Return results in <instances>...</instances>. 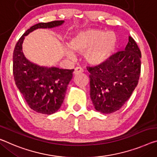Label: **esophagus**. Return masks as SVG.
Here are the masks:
<instances>
[{
    "instance_id": "1",
    "label": "esophagus",
    "mask_w": 157,
    "mask_h": 157,
    "mask_svg": "<svg viewBox=\"0 0 157 157\" xmlns=\"http://www.w3.org/2000/svg\"><path fill=\"white\" fill-rule=\"evenodd\" d=\"M83 72H84V70L82 68H81V67H77V68H75V71H74V74L78 75V74L83 73Z\"/></svg>"
}]
</instances>
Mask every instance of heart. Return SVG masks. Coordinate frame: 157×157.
Segmentation results:
<instances>
[{
    "label": "heart",
    "mask_w": 157,
    "mask_h": 157,
    "mask_svg": "<svg viewBox=\"0 0 157 157\" xmlns=\"http://www.w3.org/2000/svg\"><path fill=\"white\" fill-rule=\"evenodd\" d=\"M117 37L113 32L98 29H87L78 32L68 43L69 49L66 51L69 58H73V52H84L89 63L98 65L105 61L115 49Z\"/></svg>",
    "instance_id": "1"
}]
</instances>
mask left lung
Returning a JSON list of instances; mask_svg holds the SVG:
<instances>
[{
    "mask_svg": "<svg viewBox=\"0 0 157 157\" xmlns=\"http://www.w3.org/2000/svg\"><path fill=\"white\" fill-rule=\"evenodd\" d=\"M141 52L132 37L124 51L117 52L100 65L86 67L90 79V96L95 109L103 114L117 111L138 85Z\"/></svg>",
    "mask_w": 157,
    "mask_h": 157,
    "instance_id": "obj_1",
    "label": "left lung"
}]
</instances>
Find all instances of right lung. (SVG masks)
Returning a JSON list of instances; mask_svg holds the SVG:
<instances>
[{"label":"right lung","mask_w":157,"mask_h":157,"mask_svg":"<svg viewBox=\"0 0 157 157\" xmlns=\"http://www.w3.org/2000/svg\"><path fill=\"white\" fill-rule=\"evenodd\" d=\"M63 22L60 20L35 24L22 35L14 47L13 75L15 84L28 105L41 114H53L60 108L74 69L47 68L31 63L22 52V43L25 36L34 30L53 28Z\"/></svg>","instance_id":"right-lung-1"}]
</instances>
